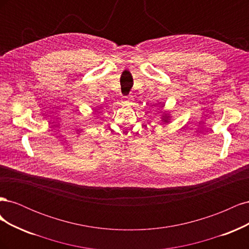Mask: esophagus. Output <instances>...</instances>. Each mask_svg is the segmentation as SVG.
I'll list each match as a JSON object with an SVG mask.
<instances>
[{
  "label": "esophagus",
  "instance_id": "esophagus-1",
  "mask_svg": "<svg viewBox=\"0 0 249 249\" xmlns=\"http://www.w3.org/2000/svg\"><path fill=\"white\" fill-rule=\"evenodd\" d=\"M130 100H132V97H131V96H127V97H126V102L130 103V102H131Z\"/></svg>",
  "mask_w": 249,
  "mask_h": 249
}]
</instances>
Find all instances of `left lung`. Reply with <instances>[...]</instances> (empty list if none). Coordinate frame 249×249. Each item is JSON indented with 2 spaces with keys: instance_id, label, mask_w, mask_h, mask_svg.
<instances>
[{
  "instance_id": "left-lung-1",
  "label": "left lung",
  "mask_w": 249,
  "mask_h": 249,
  "mask_svg": "<svg viewBox=\"0 0 249 249\" xmlns=\"http://www.w3.org/2000/svg\"><path fill=\"white\" fill-rule=\"evenodd\" d=\"M166 118H167V117H166V116H165V118H164V122H167V120H166Z\"/></svg>"
}]
</instances>
